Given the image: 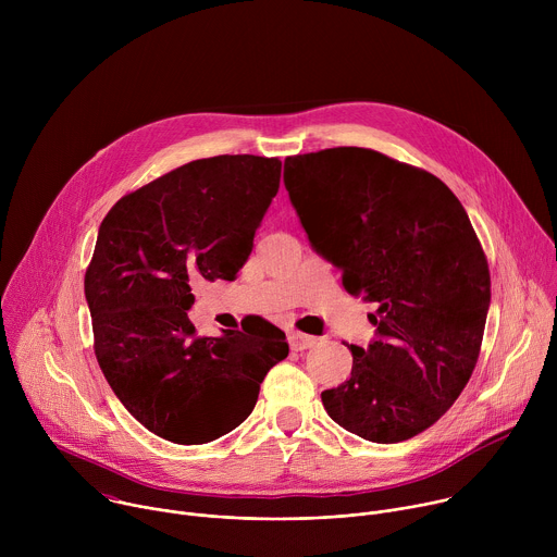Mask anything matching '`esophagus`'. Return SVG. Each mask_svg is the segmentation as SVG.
Returning a JSON list of instances; mask_svg holds the SVG:
<instances>
[{
    "instance_id": "obj_1",
    "label": "esophagus",
    "mask_w": 557,
    "mask_h": 557,
    "mask_svg": "<svg viewBox=\"0 0 557 557\" xmlns=\"http://www.w3.org/2000/svg\"><path fill=\"white\" fill-rule=\"evenodd\" d=\"M317 337H312V335H304V333H293L290 335V348L293 350H308V348H312V346H317Z\"/></svg>"
}]
</instances>
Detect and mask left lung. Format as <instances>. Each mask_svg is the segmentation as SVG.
I'll return each mask as SVG.
<instances>
[{"label":"left lung","mask_w":557,"mask_h":557,"mask_svg":"<svg viewBox=\"0 0 557 557\" xmlns=\"http://www.w3.org/2000/svg\"><path fill=\"white\" fill-rule=\"evenodd\" d=\"M284 185L312 249L350 295L376 304V339L350 346V379L322 392L329 417L372 443L421 434L467 385L492 301L460 200L430 172L363 147L288 156Z\"/></svg>","instance_id":"obj_1"}]
</instances>
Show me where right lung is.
I'll return each mask as SVG.
<instances>
[{
  "label": "right lung",
  "instance_id": "right-lung-1",
  "mask_svg": "<svg viewBox=\"0 0 557 557\" xmlns=\"http://www.w3.org/2000/svg\"><path fill=\"white\" fill-rule=\"evenodd\" d=\"M280 174L277 158H200L123 196L99 226L86 271L95 355L119 401L156 436L200 445L235 430L288 355L269 322L198 337L187 314L194 282L235 280L245 267Z\"/></svg>",
  "mask_w": 557,
  "mask_h": 557
}]
</instances>
